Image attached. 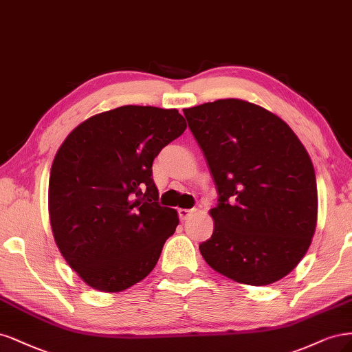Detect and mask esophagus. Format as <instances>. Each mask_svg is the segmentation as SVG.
<instances>
[{"label": "esophagus", "instance_id": "34e87169", "mask_svg": "<svg viewBox=\"0 0 352 352\" xmlns=\"http://www.w3.org/2000/svg\"><path fill=\"white\" fill-rule=\"evenodd\" d=\"M192 212H195V209H178V214H179V218L183 219V221H186V219H188L191 214H192Z\"/></svg>", "mask_w": 352, "mask_h": 352}]
</instances>
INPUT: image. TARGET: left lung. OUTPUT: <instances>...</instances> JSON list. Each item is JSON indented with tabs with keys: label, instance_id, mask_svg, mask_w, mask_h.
<instances>
[{
	"label": "left lung",
	"instance_id": "left-lung-1",
	"mask_svg": "<svg viewBox=\"0 0 352 352\" xmlns=\"http://www.w3.org/2000/svg\"><path fill=\"white\" fill-rule=\"evenodd\" d=\"M218 190L214 228L199 245L206 263L238 283L287 276L311 244L317 186L310 156L288 124L243 99L186 108Z\"/></svg>",
	"mask_w": 352,
	"mask_h": 352
}]
</instances>
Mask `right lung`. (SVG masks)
<instances>
[{
	"instance_id": "1",
	"label": "right lung",
	"mask_w": 352,
	"mask_h": 352,
	"mask_svg": "<svg viewBox=\"0 0 352 352\" xmlns=\"http://www.w3.org/2000/svg\"><path fill=\"white\" fill-rule=\"evenodd\" d=\"M186 127L177 109L126 105L87 118L60 146L50 175L51 228L89 287L124 291L157 263L178 214L157 203L152 164Z\"/></svg>"
}]
</instances>
